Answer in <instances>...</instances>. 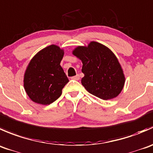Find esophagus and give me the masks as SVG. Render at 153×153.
I'll use <instances>...</instances> for the list:
<instances>
[{
    "label": "esophagus",
    "mask_w": 153,
    "mask_h": 153,
    "mask_svg": "<svg viewBox=\"0 0 153 153\" xmlns=\"http://www.w3.org/2000/svg\"><path fill=\"white\" fill-rule=\"evenodd\" d=\"M71 79H74V80H79V75L77 74V75H76V76H72Z\"/></svg>",
    "instance_id": "34e87169"
}]
</instances>
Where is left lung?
I'll use <instances>...</instances> for the list:
<instances>
[{
    "label": "left lung",
    "mask_w": 153,
    "mask_h": 153,
    "mask_svg": "<svg viewBox=\"0 0 153 153\" xmlns=\"http://www.w3.org/2000/svg\"><path fill=\"white\" fill-rule=\"evenodd\" d=\"M73 54L82 62V84L90 94L102 100H111L121 92L125 82L123 70L111 50L91 42L77 47Z\"/></svg>",
    "instance_id": "obj_1"
}]
</instances>
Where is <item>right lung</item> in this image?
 Segmentation results:
<instances>
[{"label": "right lung", "mask_w": 153, "mask_h": 153, "mask_svg": "<svg viewBox=\"0 0 153 153\" xmlns=\"http://www.w3.org/2000/svg\"><path fill=\"white\" fill-rule=\"evenodd\" d=\"M64 51L50 45L39 51L27 68L24 86L29 97L39 104L50 105L62 94L69 82L60 65Z\"/></svg>", "instance_id": "add662e5"}]
</instances>
